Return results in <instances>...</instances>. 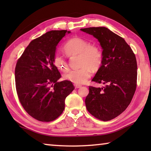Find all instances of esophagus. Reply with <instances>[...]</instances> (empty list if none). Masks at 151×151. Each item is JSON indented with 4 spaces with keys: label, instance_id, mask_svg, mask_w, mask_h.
I'll list each match as a JSON object with an SVG mask.
<instances>
[{
    "label": "esophagus",
    "instance_id": "esophagus-1",
    "mask_svg": "<svg viewBox=\"0 0 151 151\" xmlns=\"http://www.w3.org/2000/svg\"><path fill=\"white\" fill-rule=\"evenodd\" d=\"M75 88H81V86L78 85H75Z\"/></svg>",
    "mask_w": 151,
    "mask_h": 151
}]
</instances>
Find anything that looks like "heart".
<instances>
[{
  "label": "heart",
  "mask_w": 151,
  "mask_h": 151,
  "mask_svg": "<svg viewBox=\"0 0 151 151\" xmlns=\"http://www.w3.org/2000/svg\"><path fill=\"white\" fill-rule=\"evenodd\" d=\"M65 54L68 57L79 55L80 68L68 70L63 78L72 83L81 85L87 81L91 77L92 70H96L100 67L103 61V53L99 47L80 37L72 38L66 42L63 47ZM54 64L58 70L65 72L68 69L66 61L59 55L54 58Z\"/></svg>",
  "instance_id": "obj_1"
}]
</instances>
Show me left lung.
<instances>
[{"instance_id":"left-lung-1","label":"left lung","mask_w":151,"mask_h":151,"mask_svg":"<svg viewBox=\"0 0 151 151\" xmlns=\"http://www.w3.org/2000/svg\"><path fill=\"white\" fill-rule=\"evenodd\" d=\"M81 30L96 38L103 49L101 66L92 81L104 86H89L86 109L95 118L108 121L120 115L132 101L137 87L136 57L124 39L106 27Z\"/></svg>"}]
</instances>
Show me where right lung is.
<instances>
[{"mask_svg": "<svg viewBox=\"0 0 151 151\" xmlns=\"http://www.w3.org/2000/svg\"><path fill=\"white\" fill-rule=\"evenodd\" d=\"M66 30H50L30 42L15 68L16 89L20 103L29 115L42 122L52 121L65 109V99L75 87L61 77L54 65L58 43Z\"/></svg>", "mask_w": 151, "mask_h": 151, "instance_id": "right-lung-1", "label": "right lung"}]
</instances>
